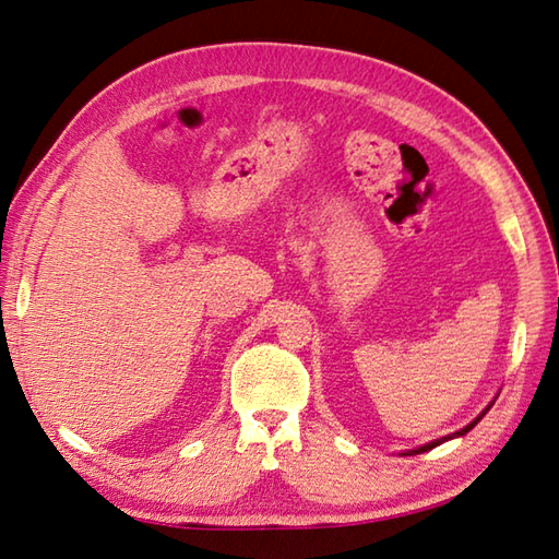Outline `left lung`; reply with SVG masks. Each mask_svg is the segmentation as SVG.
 <instances>
[{
    "mask_svg": "<svg viewBox=\"0 0 559 559\" xmlns=\"http://www.w3.org/2000/svg\"><path fill=\"white\" fill-rule=\"evenodd\" d=\"M495 403V401H492ZM492 403H490V406L488 408H485L480 415H478V418L476 420H473V423H468L466 427H463V430H459V432H454V435H447V437H442V439H435V442H427V444H423V447H418V449H413V451H406V454H403V456H413V454H423V451H430V449H435V447H439V444H442V442H447V439H454V437H461V435H466V432H471L473 430V427H476L478 423H480V418H483V415L485 413H488L490 408H492Z\"/></svg>",
    "mask_w": 559,
    "mask_h": 559,
    "instance_id": "left-lung-1",
    "label": "left lung"
}]
</instances>
